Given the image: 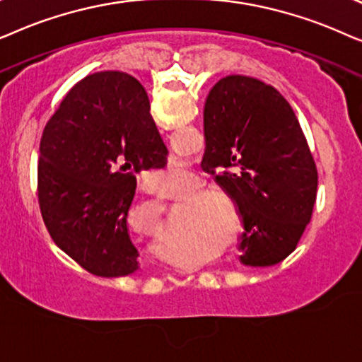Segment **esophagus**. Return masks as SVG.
<instances>
[{
  "label": "esophagus",
  "mask_w": 362,
  "mask_h": 362,
  "mask_svg": "<svg viewBox=\"0 0 362 362\" xmlns=\"http://www.w3.org/2000/svg\"><path fill=\"white\" fill-rule=\"evenodd\" d=\"M158 194H163V190H160V189H158Z\"/></svg>",
  "instance_id": "34e87169"
}]
</instances>
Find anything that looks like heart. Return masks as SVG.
Here are the masks:
<instances>
[{"instance_id":"b5f03b06","label":"heart","mask_w":362,"mask_h":362,"mask_svg":"<svg viewBox=\"0 0 362 362\" xmlns=\"http://www.w3.org/2000/svg\"><path fill=\"white\" fill-rule=\"evenodd\" d=\"M160 178L163 180V184H165L168 194L175 197L185 195L189 185L197 184L195 172H192L189 167L182 165V163H173L172 167H167L165 170H162ZM153 211H156V216H160V209H158V206H156ZM204 216L205 218H210L209 211H204Z\"/></svg>"}]
</instances>
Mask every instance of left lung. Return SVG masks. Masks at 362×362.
<instances>
[{
  "label": "left lung",
  "instance_id": "1",
  "mask_svg": "<svg viewBox=\"0 0 362 362\" xmlns=\"http://www.w3.org/2000/svg\"><path fill=\"white\" fill-rule=\"evenodd\" d=\"M206 170L237 204L247 267L283 262L300 242L316 202L317 170L296 114L273 86L226 76L204 107Z\"/></svg>",
  "mask_w": 362,
  "mask_h": 362
}]
</instances>
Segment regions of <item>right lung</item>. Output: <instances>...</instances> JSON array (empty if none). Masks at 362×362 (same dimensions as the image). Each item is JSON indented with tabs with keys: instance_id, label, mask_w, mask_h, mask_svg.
Here are the masks:
<instances>
[{
	"instance_id": "obj_1",
	"label": "right lung",
	"mask_w": 362,
	"mask_h": 362,
	"mask_svg": "<svg viewBox=\"0 0 362 362\" xmlns=\"http://www.w3.org/2000/svg\"><path fill=\"white\" fill-rule=\"evenodd\" d=\"M167 153L136 77L104 71L79 81L46 124L40 146L37 199L57 247L95 276L137 272L127 228L134 173L160 167Z\"/></svg>"
}]
</instances>
